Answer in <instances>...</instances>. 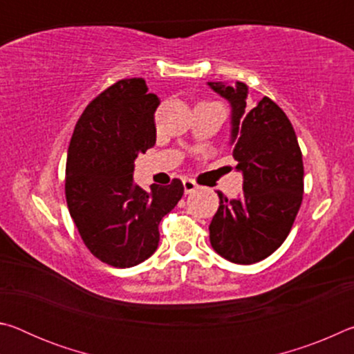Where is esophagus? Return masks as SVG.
Here are the masks:
<instances>
[{"instance_id": "34e87169", "label": "esophagus", "mask_w": 354, "mask_h": 354, "mask_svg": "<svg viewBox=\"0 0 354 354\" xmlns=\"http://www.w3.org/2000/svg\"><path fill=\"white\" fill-rule=\"evenodd\" d=\"M183 184H184L185 194H192V192H195L196 189H198V184H196L195 181H192V179H184Z\"/></svg>"}]
</instances>
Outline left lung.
I'll return each instance as SVG.
<instances>
[{
	"mask_svg": "<svg viewBox=\"0 0 354 354\" xmlns=\"http://www.w3.org/2000/svg\"><path fill=\"white\" fill-rule=\"evenodd\" d=\"M209 87L231 104V143L243 192L220 206L209 225L212 248L234 263H254L289 236L303 201L304 167L297 134L284 111L263 97L253 106L243 82Z\"/></svg>",
	"mask_w": 354,
	"mask_h": 354,
	"instance_id": "left-lung-1",
	"label": "left lung"
}]
</instances>
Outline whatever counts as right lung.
<instances>
[{
  "label": "right lung",
  "instance_id": "add662e5",
  "mask_svg": "<svg viewBox=\"0 0 354 354\" xmlns=\"http://www.w3.org/2000/svg\"><path fill=\"white\" fill-rule=\"evenodd\" d=\"M159 98L143 77L112 84L91 101L71 136L65 198L82 242L101 262L134 267L159 243V223L178 205L184 185L134 184V160L156 143Z\"/></svg>",
  "mask_w": 354,
  "mask_h": 354
}]
</instances>
